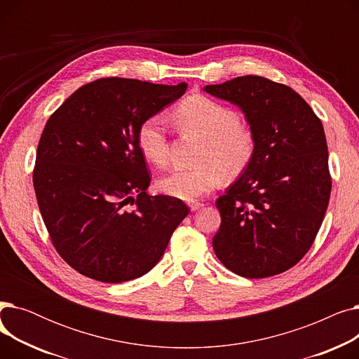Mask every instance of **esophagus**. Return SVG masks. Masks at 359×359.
I'll use <instances>...</instances> for the list:
<instances>
[{
  "mask_svg": "<svg viewBox=\"0 0 359 359\" xmlns=\"http://www.w3.org/2000/svg\"><path fill=\"white\" fill-rule=\"evenodd\" d=\"M203 206V203L202 202H191L189 203V208H191V211H198V210H201Z\"/></svg>",
  "mask_w": 359,
  "mask_h": 359,
  "instance_id": "34e87169",
  "label": "esophagus"
}]
</instances>
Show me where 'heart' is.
Instances as JSON below:
<instances>
[{
    "label": "heart",
    "mask_w": 359,
    "mask_h": 359,
    "mask_svg": "<svg viewBox=\"0 0 359 359\" xmlns=\"http://www.w3.org/2000/svg\"><path fill=\"white\" fill-rule=\"evenodd\" d=\"M177 121L205 140L202 161L198 168H173L157 182L158 191L186 202L208 194L219 184L221 176L234 177L250 164L256 141L250 130L240 126L237 113L205 96H191L176 109ZM137 144L145 160L164 165L168 158L165 121L153 115L142 121Z\"/></svg>",
    "instance_id": "b5f03b06"
}]
</instances>
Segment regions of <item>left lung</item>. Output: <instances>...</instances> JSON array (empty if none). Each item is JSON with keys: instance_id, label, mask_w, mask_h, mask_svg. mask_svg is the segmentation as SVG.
I'll return each mask as SVG.
<instances>
[{"instance_id": "obj_1", "label": "left lung", "mask_w": 359, "mask_h": 359, "mask_svg": "<svg viewBox=\"0 0 359 359\" xmlns=\"http://www.w3.org/2000/svg\"><path fill=\"white\" fill-rule=\"evenodd\" d=\"M202 90L237 106L256 141L250 164L215 202L214 252L244 278L285 272L309 252L327 210L323 125L298 93L257 75Z\"/></svg>"}]
</instances>
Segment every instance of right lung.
Wrapping results in <instances>:
<instances>
[{"label": "right lung", "mask_w": 359, "mask_h": 359, "mask_svg": "<svg viewBox=\"0 0 359 359\" xmlns=\"http://www.w3.org/2000/svg\"><path fill=\"white\" fill-rule=\"evenodd\" d=\"M186 88L102 79L74 91L46 122L34 192L55 249L81 275L109 284L145 275L189 214L180 199L147 195L151 179L137 144L142 121Z\"/></svg>", "instance_id": "1"}]
</instances>
